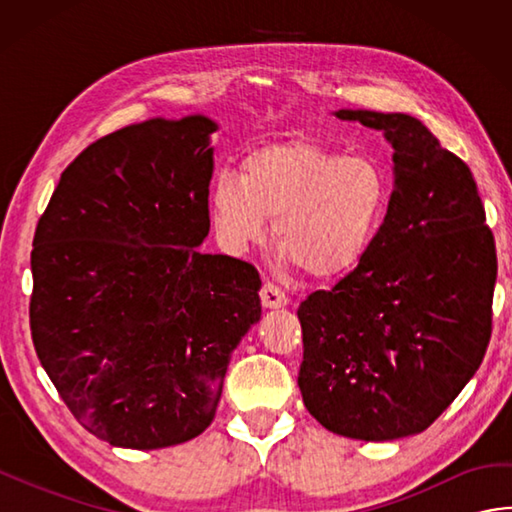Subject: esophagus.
<instances>
[{"label":"esophagus","mask_w":512,"mask_h":512,"mask_svg":"<svg viewBox=\"0 0 512 512\" xmlns=\"http://www.w3.org/2000/svg\"><path fill=\"white\" fill-rule=\"evenodd\" d=\"M259 297H262L264 308H284L288 303L286 292L281 290L277 284H273V281H266V284L262 286V292H259Z\"/></svg>","instance_id":"esophagus-1"}]
</instances>
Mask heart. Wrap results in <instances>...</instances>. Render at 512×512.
Masks as SVG:
<instances>
[{
    "label": "heart",
    "instance_id": "b5f03b06",
    "mask_svg": "<svg viewBox=\"0 0 512 512\" xmlns=\"http://www.w3.org/2000/svg\"><path fill=\"white\" fill-rule=\"evenodd\" d=\"M387 206V173L374 158L306 140L253 149L239 176L224 171L209 189L211 220L228 253L262 242L273 217L277 246L314 277L361 264Z\"/></svg>",
    "mask_w": 512,
    "mask_h": 512
}]
</instances>
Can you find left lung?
Listing matches in <instances>:
<instances>
[{"instance_id": "1", "label": "left lung", "mask_w": 512, "mask_h": 512, "mask_svg": "<svg viewBox=\"0 0 512 512\" xmlns=\"http://www.w3.org/2000/svg\"><path fill=\"white\" fill-rule=\"evenodd\" d=\"M394 147V191L367 255L301 301L299 389L325 429L365 442L431 427L482 365L497 255L471 169L409 114L339 110Z\"/></svg>"}]
</instances>
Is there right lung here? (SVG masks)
Listing matches in <instances>:
<instances>
[{"mask_svg":"<svg viewBox=\"0 0 512 512\" xmlns=\"http://www.w3.org/2000/svg\"><path fill=\"white\" fill-rule=\"evenodd\" d=\"M215 129L193 114L96 140L37 224L32 343L72 416L112 447L200 436L233 350L262 317L255 266L198 250Z\"/></svg>","mask_w":512,"mask_h":512,"instance_id":"obj_1","label":"right lung"}]
</instances>
